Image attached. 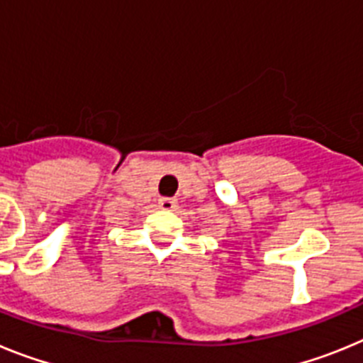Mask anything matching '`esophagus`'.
I'll use <instances>...</instances> for the list:
<instances>
[{"label":"esophagus","instance_id":"1","mask_svg":"<svg viewBox=\"0 0 363 363\" xmlns=\"http://www.w3.org/2000/svg\"><path fill=\"white\" fill-rule=\"evenodd\" d=\"M160 209L163 211H172L176 207V200H172V198H160Z\"/></svg>","mask_w":363,"mask_h":363}]
</instances>
